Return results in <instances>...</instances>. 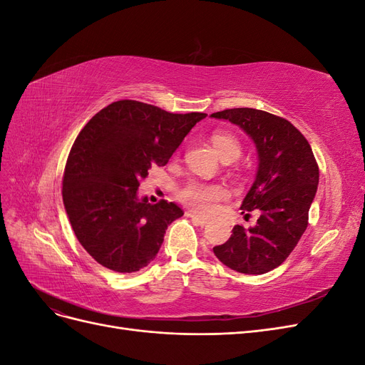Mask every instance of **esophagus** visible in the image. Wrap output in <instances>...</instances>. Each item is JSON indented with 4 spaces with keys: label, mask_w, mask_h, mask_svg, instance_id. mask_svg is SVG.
I'll list each match as a JSON object with an SVG mask.
<instances>
[{
    "label": "esophagus",
    "mask_w": 365,
    "mask_h": 365,
    "mask_svg": "<svg viewBox=\"0 0 365 365\" xmlns=\"http://www.w3.org/2000/svg\"><path fill=\"white\" fill-rule=\"evenodd\" d=\"M187 216H189L196 225H201V227H204V225H207V224H208V220H207V219L201 217L200 215H196V213H193V212H189V213H187Z\"/></svg>",
    "instance_id": "obj_1"
}]
</instances>
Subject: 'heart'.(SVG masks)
Listing matches in <instances>:
<instances>
[{"label": "heart", "mask_w": 365, "mask_h": 365, "mask_svg": "<svg viewBox=\"0 0 365 365\" xmlns=\"http://www.w3.org/2000/svg\"><path fill=\"white\" fill-rule=\"evenodd\" d=\"M212 143L216 152L222 158H237L240 155V141L228 132H215ZM228 196V190L222 184L202 182L190 180L178 193L180 201L195 210L196 213L210 215L213 213L217 204L222 202Z\"/></svg>", "instance_id": "1"}]
</instances>
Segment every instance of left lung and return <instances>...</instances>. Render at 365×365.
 I'll return each mask as SVG.
<instances>
[{
  "label": "left lung",
  "instance_id": "obj_1",
  "mask_svg": "<svg viewBox=\"0 0 365 365\" xmlns=\"http://www.w3.org/2000/svg\"><path fill=\"white\" fill-rule=\"evenodd\" d=\"M244 129L256 143V181L240 205L257 224L235 225L233 235L213 248L216 257L242 274H264L288 259L303 236L318 185V164L309 141L291 121L254 108L212 114Z\"/></svg>",
  "mask_w": 365,
  "mask_h": 365
}]
</instances>
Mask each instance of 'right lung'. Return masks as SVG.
<instances>
[{
  "mask_svg": "<svg viewBox=\"0 0 365 365\" xmlns=\"http://www.w3.org/2000/svg\"><path fill=\"white\" fill-rule=\"evenodd\" d=\"M204 113L173 114L137 101L98 111L77 135L65 164L62 197L88 254L115 272L155 259L168 227L184 215L175 202L138 201L152 165H165Z\"/></svg>",
  "mask_w": 365,
  "mask_h": 365,
  "instance_id": "add662e5",
  "label": "right lung"
}]
</instances>
